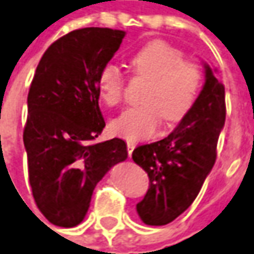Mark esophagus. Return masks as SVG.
Masks as SVG:
<instances>
[{
	"label": "esophagus",
	"mask_w": 254,
	"mask_h": 254,
	"mask_svg": "<svg viewBox=\"0 0 254 254\" xmlns=\"http://www.w3.org/2000/svg\"><path fill=\"white\" fill-rule=\"evenodd\" d=\"M137 146V143L135 141H131V140H128L127 141V151H128V156H131V153H133V150Z\"/></svg>",
	"instance_id": "esophagus-1"
}]
</instances>
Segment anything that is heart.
Listing matches in <instances>:
<instances>
[{
    "label": "heart",
    "mask_w": 254,
    "mask_h": 254,
    "mask_svg": "<svg viewBox=\"0 0 254 254\" xmlns=\"http://www.w3.org/2000/svg\"><path fill=\"white\" fill-rule=\"evenodd\" d=\"M130 65L135 78L148 81L141 97L144 104L127 108L111 121L113 133L128 140L147 138L157 131L161 119L174 124L191 111L203 71L197 63L184 60L180 48L161 40L151 41L134 54ZM124 84L121 71L113 64L103 67L97 77L100 97L110 107L123 101Z\"/></svg>",
    "instance_id": "b5f03b06"
}]
</instances>
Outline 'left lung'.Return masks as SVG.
Listing matches in <instances>:
<instances>
[{"label":"left lung","mask_w":254,"mask_h":254,"mask_svg":"<svg viewBox=\"0 0 254 254\" xmlns=\"http://www.w3.org/2000/svg\"><path fill=\"white\" fill-rule=\"evenodd\" d=\"M224 120V85L206 65L203 90L177 128L160 141L134 148V163L150 180L146 196L137 203L146 224H169L190 207L214 166Z\"/></svg>","instance_id":"1"}]
</instances>
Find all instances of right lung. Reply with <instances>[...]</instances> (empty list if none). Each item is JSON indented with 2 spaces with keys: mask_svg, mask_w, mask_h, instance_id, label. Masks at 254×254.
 I'll return each mask as SVG.
<instances>
[{
  "mask_svg": "<svg viewBox=\"0 0 254 254\" xmlns=\"http://www.w3.org/2000/svg\"><path fill=\"white\" fill-rule=\"evenodd\" d=\"M126 32L81 28L47 48L28 91L24 146L32 197L54 226L83 222L97 183L127 159L121 138L93 143L106 127L97 77Z\"/></svg>",
  "mask_w": 254,
  "mask_h": 254,
  "instance_id": "add662e5",
  "label": "right lung"
}]
</instances>
